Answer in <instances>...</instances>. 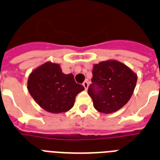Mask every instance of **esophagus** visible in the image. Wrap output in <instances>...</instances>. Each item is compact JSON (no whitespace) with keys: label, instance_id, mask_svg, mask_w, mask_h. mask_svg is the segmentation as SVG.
Here are the masks:
<instances>
[{"label":"esophagus","instance_id":"obj_1","mask_svg":"<svg viewBox=\"0 0 160 160\" xmlns=\"http://www.w3.org/2000/svg\"><path fill=\"white\" fill-rule=\"evenodd\" d=\"M83 86L85 87V90H87V89H88V86H89V83H88L87 81H85V82L83 83Z\"/></svg>","mask_w":160,"mask_h":160}]
</instances>
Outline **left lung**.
Masks as SVG:
<instances>
[{
  "label": "left lung",
  "instance_id": "obj_1",
  "mask_svg": "<svg viewBox=\"0 0 160 160\" xmlns=\"http://www.w3.org/2000/svg\"><path fill=\"white\" fill-rule=\"evenodd\" d=\"M92 74L88 94L98 111L110 114L126 105L137 82V75L128 66L116 60L102 61L94 65Z\"/></svg>",
  "mask_w": 160,
  "mask_h": 160
}]
</instances>
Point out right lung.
Here are the masks:
<instances>
[{"label":"right lung","instance_id":"add662e5","mask_svg":"<svg viewBox=\"0 0 160 160\" xmlns=\"http://www.w3.org/2000/svg\"><path fill=\"white\" fill-rule=\"evenodd\" d=\"M27 89L42 109L56 114L71 109L76 95L85 90L75 82L72 74L65 75L60 65L51 62L45 63L31 73Z\"/></svg>","mask_w":160,"mask_h":160}]
</instances>
